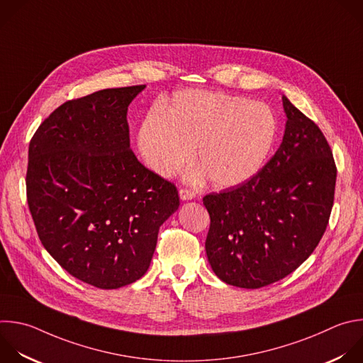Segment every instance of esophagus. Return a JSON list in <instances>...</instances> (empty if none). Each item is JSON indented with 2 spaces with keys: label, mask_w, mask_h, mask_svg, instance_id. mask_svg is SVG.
<instances>
[{
  "label": "esophagus",
  "mask_w": 363,
  "mask_h": 363,
  "mask_svg": "<svg viewBox=\"0 0 363 363\" xmlns=\"http://www.w3.org/2000/svg\"><path fill=\"white\" fill-rule=\"evenodd\" d=\"M196 194L191 189H179V198L182 201H191V199H195Z\"/></svg>",
  "instance_id": "esophagus-1"
}]
</instances>
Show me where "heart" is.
Returning a JSON list of instances; mask_svg holds the SVG:
<instances>
[{
    "instance_id": "1",
    "label": "heart",
    "mask_w": 363,
    "mask_h": 363,
    "mask_svg": "<svg viewBox=\"0 0 363 363\" xmlns=\"http://www.w3.org/2000/svg\"><path fill=\"white\" fill-rule=\"evenodd\" d=\"M278 135L272 109L212 91L178 92L167 113L151 112L138 133V150L161 177H174L198 158L203 165L188 175L191 181L211 177L219 188L244 185L267 164Z\"/></svg>"
}]
</instances>
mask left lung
Returning <instances> with one entry per match:
<instances>
[{"mask_svg": "<svg viewBox=\"0 0 363 363\" xmlns=\"http://www.w3.org/2000/svg\"><path fill=\"white\" fill-rule=\"evenodd\" d=\"M282 144L244 185L203 196L211 226L205 251L228 285L257 289L302 265L326 229L336 167L319 127L282 96Z\"/></svg>", "mask_w": 363, "mask_h": 363, "instance_id": "left-lung-1", "label": "left lung"}]
</instances>
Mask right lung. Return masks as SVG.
<instances>
[{
    "label": "right lung",
    "instance_id": "add662e5",
    "mask_svg": "<svg viewBox=\"0 0 363 363\" xmlns=\"http://www.w3.org/2000/svg\"><path fill=\"white\" fill-rule=\"evenodd\" d=\"M145 85L108 88L58 106L28 148L27 198L41 244L74 278L101 289L145 275L175 185L130 150L128 105Z\"/></svg>",
    "mask_w": 363,
    "mask_h": 363
}]
</instances>
